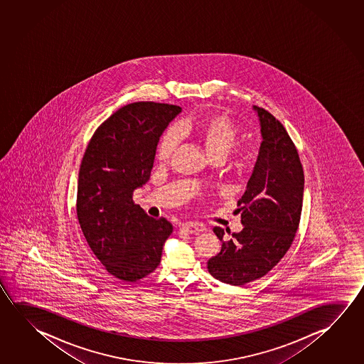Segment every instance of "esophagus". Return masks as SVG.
Wrapping results in <instances>:
<instances>
[{
    "label": "esophagus",
    "mask_w": 364,
    "mask_h": 364,
    "mask_svg": "<svg viewBox=\"0 0 364 364\" xmlns=\"http://www.w3.org/2000/svg\"><path fill=\"white\" fill-rule=\"evenodd\" d=\"M202 228L196 225V223H185L183 226H180V232L191 233V235H197L200 232Z\"/></svg>",
    "instance_id": "esophagus-1"
}]
</instances>
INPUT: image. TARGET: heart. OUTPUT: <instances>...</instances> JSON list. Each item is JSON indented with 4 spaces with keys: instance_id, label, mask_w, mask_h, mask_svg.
<instances>
[{
    "instance_id": "obj_1",
    "label": "heart",
    "mask_w": 364,
    "mask_h": 364,
    "mask_svg": "<svg viewBox=\"0 0 364 364\" xmlns=\"http://www.w3.org/2000/svg\"><path fill=\"white\" fill-rule=\"evenodd\" d=\"M185 128L191 131L198 139L204 144L209 155L212 157L223 156L226 157L230 151L235 147L239 139L240 131L230 117L225 114H213L207 118L188 123ZM179 141V132L176 128H170L162 136L160 144L157 146V161L166 162L170 156L173 155V149Z\"/></svg>"
}]
</instances>
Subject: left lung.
<instances>
[{
    "label": "left lung",
    "mask_w": 364,
    "mask_h": 364,
    "mask_svg": "<svg viewBox=\"0 0 364 364\" xmlns=\"http://www.w3.org/2000/svg\"><path fill=\"white\" fill-rule=\"evenodd\" d=\"M252 109L259 118L262 144L237 202L244 228L225 241V230L215 227L222 249L207 262L212 277L232 286L262 278L286 255L297 232L304 199V168L292 139L265 109Z\"/></svg>",
    "instance_id": "obj_1"
}]
</instances>
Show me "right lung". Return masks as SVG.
<instances>
[{
  "instance_id": "1",
  "label": "right lung",
  "mask_w": 364,
  "mask_h": 364,
  "mask_svg": "<svg viewBox=\"0 0 364 364\" xmlns=\"http://www.w3.org/2000/svg\"><path fill=\"white\" fill-rule=\"evenodd\" d=\"M180 112L160 102L128 104L87 144L78 173V222L90 249L118 279L136 282L152 273L173 233L168 220L151 218L132 197L149 181L160 137Z\"/></svg>"
}]
</instances>
